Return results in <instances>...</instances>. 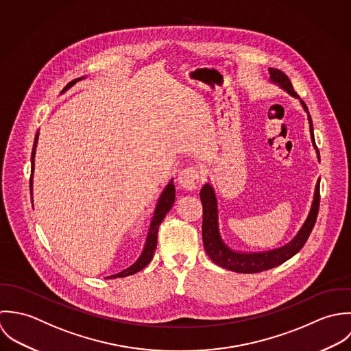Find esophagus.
<instances>
[{
	"label": "esophagus",
	"instance_id": "1",
	"mask_svg": "<svg viewBox=\"0 0 351 351\" xmlns=\"http://www.w3.org/2000/svg\"><path fill=\"white\" fill-rule=\"evenodd\" d=\"M201 179V172L197 167H187L179 171L178 173V183L186 190L197 189Z\"/></svg>",
	"mask_w": 351,
	"mask_h": 351
}]
</instances>
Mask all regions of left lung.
<instances>
[{"instance_id": "obj_1", "label": "left lung", "mask_w": 351, "mask_h": 351, "mask_svg": "<svg viewBox=\"0 0 351 351\" xmlns=\"http://www.w3.org/2000/svg\"><path fill=\"white\" fill-rule=\"evenodd\" d=\"M270 80L274 84H278L280 88H283L287 93H290L294 97L300 96L295 93V90L293 89V85L289 80V77L283 73V71L270 68ZM301 104L304 107V110L308 112V121H309V129H311V138L312 143L316 149L317 153V158L320 160L319 156V150L315 142L313 137V126H312V118L309 115V111L305 106V103L301 100ZM201 201H202V206H204V221H202V239H204V245L205 250L208 252V255L210 256L211 261L218 265L219 267H223L226 270L234 271V273H241V274H254V273H261V271H266L270 270L273 267H277L282 265L283 262H286L287 259H290L291 256H294L306 243L316 218H317V213H319V205H320V180H317L316 189H315V197H313V204L309 211V215L306 218V221L304 222L302 228L300 229V232L297 233V236L286 245L280 247L278 250H273V251H267V252H258V254H241V252H236L232 251L229 247H226L223 244V241L221 240L219 236V230H218V210H217V199L214 195V190L210 184H205L199 193Z\"/></svg>"}]
</instances>
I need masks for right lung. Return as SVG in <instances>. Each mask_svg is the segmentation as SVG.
<instances>
[{
    "instance_id": "obj_1",
    "label": "right lung",
    "mask_w": 351,
    "mask_h": 351,
    "mask_svg": "<svg viewBox=\"0 0 351 351\" xmlns=\"http://www.w3.org/2000/svg\"><path fill=\"white\" fill-rule=\"evenodd\" d=\"M84 77H80V78H75L71 81L62 92L68 90L71 88V85H74L77 81L82 80ZM38 137H39V132L36 133L35 136V141H34V147H32V156H31V179H29V189H31V195H32V175H34V157H35V149H36V143H38ZM175 202V186H173V182L171 180L169 184L164 189L162 194L160 195L158 198V202H157V206H156V211H154V215H153V219L150 222V228H149V233H147V237H146V244L143 247V251L141 254L138 261L130 266L129 269L115 274V276H111L108 278H123V277H128V276H133L136 273L141 271L142 269H145L149 262L153 259V254H154V250H156V245H157V233H158V226L160 223L162 222L165 214L168 211L171 210L172 205Z\"/></svg>"
}]
</instances>
